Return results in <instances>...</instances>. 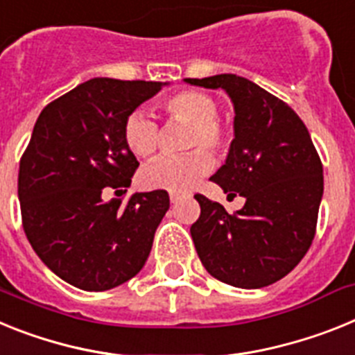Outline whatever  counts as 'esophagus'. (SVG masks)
Segmentation results:
<instances>
[{"label":"esophagus","instance_id":"1","mask_svg":"<svg viewBox=\"0 0 355 355\" xmlns=\"http://www.w3.org/2000/svg\"><path fill=\"white\" fill-rule=\"evenodd\" d=\"M169 200H171V203H178L182 200V195H178V193H169Z\"/></svg>","mask_w":355,"mask_h":355}]
</instances>
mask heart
Listing matches in <instances>:
<instances>
[{
    "instance_id": "heart-1",
    "label": "heart",
    "mask_w": 355,
    "mask_h": 355,
    "mask_svg": "<svg viewBox=\"0 0 355 355\" xmlns=\"http://www.w3.org/2000/svg\"><path fill=\"white\" fill-rule=\"evenodd\" d=\"M162 110L171 121L189 125L184 146L191 152L180 157H160L150 162L141 169L139 184L144 189L186 193L214 166V159L207 150L218 155L227 152L229 132L216 118V100L203 91L186 89L175 92L162 101ZM123 139L134 155L152 157L159 148V125L146 112L135 110L125 119Z\"/></svg>"
}]
</instances>
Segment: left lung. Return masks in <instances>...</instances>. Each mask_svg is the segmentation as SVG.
Segmentation results:
<instances>
[{"mask_svg":"<svg viewBox=\"0 0 355 355\" xmlns=\"http://www.w3.org/2000/svg\"><path fill=\"white\" fill-rule=\"evenodd\" d=\"M186 82L221 87L232 100L234 139L211 180L229 196L246 198L241 211L229 214L221 203L195 195L200 218L191 236L200 261L225 284H273L300 263L314 239L323 195L318 152L297 112L250 80L216 75Z\"/></svg>","mask_w":355,"mask_h":355,"instance_id":"1","label":"left lung"}]
</instances>
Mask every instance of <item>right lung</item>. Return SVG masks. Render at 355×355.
<instances>
[{"label": "right lung", "mask_w": 355, "mask_h": 355, "mask_svg": "<svg viewBox=\"0 0 355 355\" xmlns=\"http://www.w3.org/2000/svg\"><path fill=\"white\" fill-rule=\"evenodd\" d=\"M162 82L92 78L42 109L19 162L23 229L42 263L67 284L105 291L146 263L169 209L166 191L125 193L139 162L126 148L128 114Z\"/></svg>", "instance_id": "obj_1"}]
</instances>
